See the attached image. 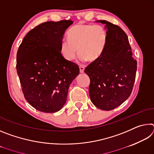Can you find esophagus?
Here are the masks:
<instances>
[{"label": "esophagus", "mask_w": 154, "mask_h": 154, "mask_svg": "<svg viewBox=\"0 0 154 154\" xmlns=\"http://www.w3.org/2000/svg\"><path fill=\"white\" fill-rule=\"evenodd\" d=\"M84 69H85V68L83 66H79V70H80L81 73H83V72H84Z\"/></svg>", "instance_id": "esophagus-1"}]
</instances>
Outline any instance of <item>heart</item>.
Here are the masks:
<instances>
[{"mask_svg": "<svg viewBox=\"0 0 154 154\" xmlns=\"http://www.w3.org/2000/svg\"><path fill=\"white\" fill-rule=\"evenodd\" d=\"M67 36L69 39L64 38L60 43V54L69 62L75 58L77 51L80 62L97 60L103 54L108 41L107 30L99 24H76L69 30Z\"/></svg>", "mask_w": 154, "mask_h": 154, "instance_id": "heart-1", "label": "heart"}]
</instances>
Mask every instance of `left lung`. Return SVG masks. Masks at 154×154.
<instances>
[{"instance_id": "left-lung-1", "label": "left lung", "mask_w": 154, "mask_h": 154, "mask_svg": "<svg viewBox=\"0 0 154 154\" xmlns=\"http://www.w3.org/2000/svg\"><path fill=\"white\" fill-rule=\"evenodd\" d=\"M108 41L102 56L85 68L90 79V100L96 107L110 111L130 96L137 69L126 34L118 26L106 20Z\"/></svg>"}]
</instances>
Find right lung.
<instances>
[{
  "label": "right lung",
  "mask_w": 154,
  "mask_h": 154,
  "mask_svg": "<svg viewBox=\"0 0 154 154\" xmlns=\"http://www.w3.org/2000/svg\"><path fill=\"white\" fill-rule=\"evenodd\" d=\"M73 22L61 20L38 25L23 38L17 53L16 69L24 98L36 110L55 113L66 103L78 65L60 54L65 31Z\"/></svg>",
  "instance_id": "1"
}]
</instances>
